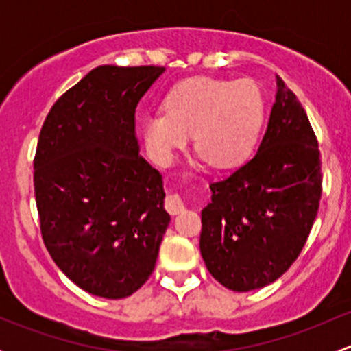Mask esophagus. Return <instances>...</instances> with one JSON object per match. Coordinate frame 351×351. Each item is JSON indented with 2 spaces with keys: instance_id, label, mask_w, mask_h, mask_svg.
Returning <instances> with one entry per match:
<instances>
[{
  "instance_id": "34e87169",
  "label": "esophagus",
  "mask_w": 351,
  "mask_h": 351,
  "mask_svg": "<svg viewBox=\"0 0 351 351\" xmlns=\"http://www.w3.org/2000/svg\"><path fill=\"white\" fill-rule=\"evenodd\" d=\"M165 207L169 214L176 215V214H180V212L185 210V202L182 200V197L176 195V193H169V195H166Z\"/></svg>"
}]
</instances>
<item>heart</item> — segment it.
Instances as JSON below:
<instances>
[{
    "instance_id": "b5f03b06",
    "label": "heart",
    "mask_w": 351,
    "mask_h": 351,
    "mask_svg": "<svg viewBox=\"0 0 351 351\" xmlns=\"http://www.w3.org/2000/svg\"><path fill=\"white\" fill-rule=\"evenodd\" d=\"M162 108L143 119V136L151 158L169 165L193 134L197 151L215 168H234L251 154L265 107L251 81L192 77L171 88Z\"/></svg>"
}]
</instances>
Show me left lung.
Returning <instances> with one entry per match:
<instances>
[{
	"label": "left lung",
	"instance_id": "obj_1",
	"mask_svg": "<svg viewBox=\"0 0 351 351\" xmlns=\"http://www.w3.org/2000/svg\"><path fill=\"white\" fill-rule=\"evenodd\" d=\"M277 86L258 153L212 183V202L202 210L205 267L236 292L261 289L289 270L323 193L319 146L306 110L280 77Z\"/></svg>",
	"mask_w": 351,
	"mask_h": 351
}]
</instances>
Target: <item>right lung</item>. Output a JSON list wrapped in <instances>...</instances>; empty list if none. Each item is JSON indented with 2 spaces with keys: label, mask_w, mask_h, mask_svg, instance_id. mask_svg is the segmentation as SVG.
Here are the masks:
<instances>
[{
  "label": "right lung",
  "mask_w": 351,
  "mask_h": 351,
  "mask_svg": "<svg viewBox=\"0 0 351 351\" xmlns=\"http://www.w3.org/2000/svg\"><path fill=\"white\" fill-rule=\"evenodd\" d=\"M161 66H98L52 105L34 158L40 232L69 280L122 299L151 277L169 214L136 139V108Z\"/></svg>",
  "instance_id": "right-lung-1"
}]
</instances>
